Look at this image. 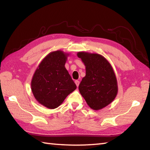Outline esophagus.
I'll return each instance as SVG.
<instances>
[{"mask_svg":"<svg viewBox=\"0 0 150 150\" xmlns=\"http://www.w3.org/2000/svg\"><path fill=\"white\" fill-rule=\"evenodd\" d=\"M75 84H76V85H77V86H79V83H80L79 81L76 80V81H75Z\"/></svg>","mask_w":150,"mask_h":150,"instance_id":"1","label":"esophagus"}]
</instances>
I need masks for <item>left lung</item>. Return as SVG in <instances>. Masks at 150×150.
Here are the masks:
<instances>
[{
    "label": "left lung",
    "mask_w": 150,
    "mask_h": 150,
    "mask_svg": "<svg viewBox=\"0 0 150 150\" xmlns=\"http://www.w3.org/2000/svg\"><path fill=\"white\" fill-rule=\"evenodd\" d=\"M86 66V75L79 86L80 93L92 110L107 106L117 94V83L110 64L97 54L79 52Z\"/></svg>",
    "instance_id": "left-lung-1"
}]
</instances>
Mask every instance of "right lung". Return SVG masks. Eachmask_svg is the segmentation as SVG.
<instances>
[{
  "instance_id": "add662e5",
  "label": "right lung",
  "mask_w": 150,
  "mask_h": 150,
  "mask_svg": "<svg viewBox=\"0 0 150 150\" xmlns=\"http://www.w3.org/2000/svg\"><path fill=\"white\" fill-rule=\"evenodd\" d=\"M66 54L58 50L45 57L35 71L31 81L34 96L49 109L58 108L77 86L65 67Z\"/></svg>"
}]
</instances>
